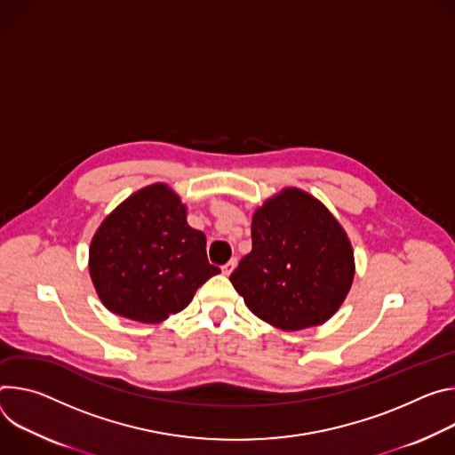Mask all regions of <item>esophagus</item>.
<instances>
[{"mask_svg":"<svg viewBox=\"0 0 455 455\" xmlns=\"http://www.w3.org/2000/svg\"><path fill=\"white\" fill-rule=\"evenodd\" d=\"M235 267H236V259H231L226 266H222V273H224V275H231Z\"/></svg>","mask_w":455,"mask_h":455,"instance_id":"1","label":"esophagus"}]
</instances>
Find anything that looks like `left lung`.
Masks as SVG:
<instances>
[{"instance_id": "left-lung-1", "label": "left lung", "mask_w": 455, "mask_h": 455, "mask_svg": "<svg viewBox=\"0 0 455 455\" xmlns=\"http://www.w3.org/2000/svg\"><path fill=\"white\" fill-rule=\"evenodd\" d=\"M253 249L229 280L249 311L282 331L327 322L355 280L350 240L313 195L285 188L251 224Z\"/></svg>"}]
</instances>
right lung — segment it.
Returning a JSON list of instances; mask_svg holds the SVG:
<instances>
[{"label": "right lung", "mask_w": 455, "mask_h": 455, "mask_svg": "<svg viewBox=\"0 0 455 455\" xmlns=\"http://www.w3.org/2000/svg\"><path fill=\"white\" fill-rule=\"evenodd\" d=\"M88 269L103 306L142 323L180 313L220 273L208 262L206 235L188 226L186 206L168 184L139 189L103 220Z\"/></svg>", "instance_id": "1"}]
</instances>
